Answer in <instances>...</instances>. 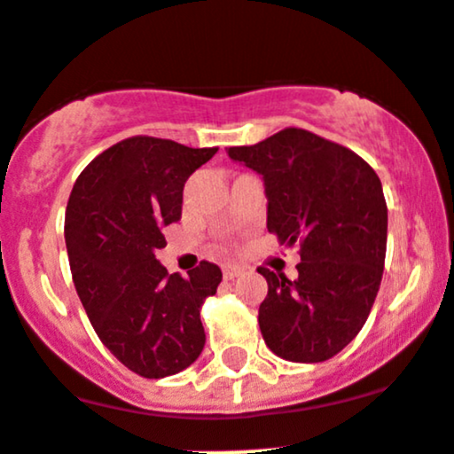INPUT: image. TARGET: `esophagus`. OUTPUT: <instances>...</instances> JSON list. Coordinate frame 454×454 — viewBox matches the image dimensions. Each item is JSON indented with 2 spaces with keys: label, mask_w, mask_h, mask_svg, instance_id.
<instances>
[{
  "label": "esophagus",
  "mask_w": 454,
  "mask_h": 454,
  "mask_svg": "<svg viewBox=\"0 0 454 454\" xmlns=\"http://www.w3.org/2000/svg\"><path fill=\"white\" fill-rule=\"evenodd\" d=\"M223 278H226V280H235V278H239L243 273V269L239 267V265H223Z\"/></svg>",
  "instance_id": "esophagus-1"
}]
</instances>
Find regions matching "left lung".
I'll use <instances>...</instances> for the list:
<instances>
[{
  "label": "left lung",
  "mask_w": 454,
  "mask_h": 454,
  "mask_svg": "<svg viewBox=\"0 0 454 454\" xmlns=\"http://www.w3.org/2000/svg\"><path fill=\"white\" fill-rule=\"evenodd\" d=\"M228 157L265 181L267 228L300 243V276L261 267L269 291L258 308L267 347L315 364L340 353L364 327L383 276L387 207L375 170L330 139L288 127Z\"/></svg>",
  "instance_id": "left-lung-1"
}]
</instances>
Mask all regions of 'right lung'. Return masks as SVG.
<instances>
[{"label": "right lung", "mask_w": 454, "mask_h": 454, "mask_svg": "<svg viewBox=\"0 0 454 454\" xmlns=\"http://www.w3.org/2000/svg\"><path fill=\"white\" fill-rule=\"evenodd\" d=\"M217 148L136 136L114 144L74 181L64 219L68 262L94 332L146 380L181 372L204 348L200 308L222 269L202 261L189 278L168 273L154 252L181 219L183 187Z\"/></svg>", "instance_id": "add662e5"}]
</instances>
